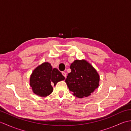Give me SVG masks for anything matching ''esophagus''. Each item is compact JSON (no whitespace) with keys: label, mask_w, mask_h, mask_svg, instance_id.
<instances>
[{"label":"esophagus","mask_w":131,"mask_h":131,"mask_svg":"<svg viewBox=\"0 0 131 131\" xmlns=\"http://www.w3.org/2000/svg\"><path fill=\"white\" fill-rule=\"evenodd\" d=\"M62 75H63V76L66 78V73H65V72H62Z\"/></svg>","instance_id":"1"}]
</instances>
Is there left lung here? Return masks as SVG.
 <instances>
[{"label":"left lung","mask_w":131,"mask_h":131,"mask_svg":"<svg viewBox=\"0 0 131 131\" xmlns=\"http://www.w3.org/2000/svg\"><path fill=\"white\" fill-rule=\"evenodd\" d=\"M65 82L69 90L79 98L88 97L98 87L100 77L92 66L85 60H75Z\"/></svg>","instance_id":"8db88e82"}]
</instances>
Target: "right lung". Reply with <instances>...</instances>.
<instances>
[{"label":"right lung","instance_id":"obj_1","mask_svg":"<svg viewBox=\"0 0 131 131\" xmlns=\"http://www.w3.org/2000/svg\"><path fill=\"white\" fill-rule=\"evenodd\" d=\"M65 79L57 69H52L51 64L44 62L33 71L30 77V84L34 93L41 97H46L53 91L52 85Z\"/></svg>","mask_w":131,"mask_h":131}]
</instances>
